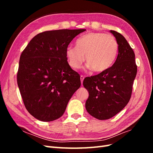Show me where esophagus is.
I'll use <instances>...</instances> for the list:
<instances>
[{"label": "esophagus", "mask_w": 153, "mask_h": 153, "mask_svg": "<svg viewBox=\"0 0 153 153\" xmlns=\"http://www.w3.org/2000/svg\"><path fill=\"white\" fill-rule=\"evenodd\" d=\"M84 76L83 75H80V80H81V84H83V81H84Z\"/></svg>", "instance_id": "1"}]
</instances>
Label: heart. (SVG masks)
I'll return each instance as SVG.
<instances>
[{"label":"heart","instance_id":"heart-1","mask_svg":"<svg viewBox=\"0 0 153 153\" xmlns=\"http://www.w3.org/2000/svg\"><path fill=\"white\" fill-rule=\"evenodd\" d=\"M117 40L111 34L92 32L81 37L76 41V47L69 45L66 49L69 64L78 69L85 61L88 67L96 73L103 72L111 67L118 52Z\"/></svg>","mask_w":153,"mask_h":153}]
</instances>
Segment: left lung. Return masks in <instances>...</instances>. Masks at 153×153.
I'll return each mask as SVG.
<instances>
[{
	"instance_id": "8db88e82",
	"label": "left lung",
	"mask_w": 153,
	"mask_h": 153,
	"mask_svg": "<svg viewBox=\"0 0 153 153\" xmlns=\"http://www.w3.org/2000/svg\"><path fill=\"white\" fill-rule=\"evenodd\" d=\"M110 32L118 43L116 61L107 70L86 77L83 82L89 93L85 108L99 120L110 119L126 106L137 72L135 53L130 45L122 34L115 30Z\"/></svg>"
}]
</instances>
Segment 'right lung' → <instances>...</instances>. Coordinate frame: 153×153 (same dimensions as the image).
<instances>
[{
	"instance_id": "1",
	"label": "right lung",
	"mask_w": 153,
	"mask_h": 153,
	"mask_svg": "<svg viewBox=\"0 0 153 153\" xmlns=\"http://www.w3.org/2000/svg\"><path fill=\"white\" fill-rule=\"evenodd\" d=\"M85 29L45 31L23 51L17 83L24 105L36 119L54 121L65 112L68 101L81 85L80 76L67 61L66 49Z\"/></svg>"
}]
</instances>
